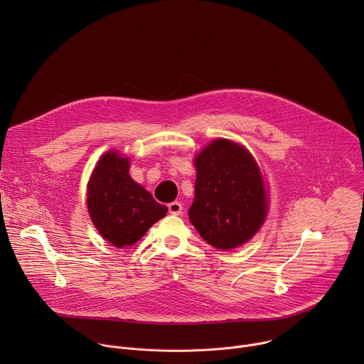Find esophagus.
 I'll list each match as a JSON object with an SVG mask.
<instances>
[{
  "mask_svg": "<svg viewBox=\"0 0 364 364\" xmlns=\"http://www.w3.org/2000/svg\"><path fill=\"white\" fill-rule=\"evenodd\" d=\"M168 212H170L171 215H174V216L181 215V212H183V204H181L180 201H173V203H170V204H168Z\"/></svg>",
  "mask_w": 364,
  "mask_h": 364,
  "instance_id": "esophagus-1",
  "label": "esophagus"
}]
</instances>
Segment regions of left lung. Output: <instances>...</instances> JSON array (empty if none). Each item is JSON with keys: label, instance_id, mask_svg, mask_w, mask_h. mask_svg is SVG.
Wrapping results in <instances>:
<instances>
[{"label": "left lung", "instance_id": "8db88e82", "mask_svg": "<svg viewBox=\"0 0 364 364\" xmlns=\"http://www.w3.org/2000/svg\"><path fill=\"white\" fill-rule=\"evenodd\" d=\"M196 170L191 225L220 250L247 242L267 218L265 187L252 155L229 139H216L197 155Z\"/></svg>", "mask_w": 364, "mask_h": 364}]
</instances>
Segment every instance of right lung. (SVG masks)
Wrapping results in <instances>:
<instances>
[{
    "mask_svg": "<svg viewBox=\"0 0 364 364\" xmlns=\"http://www.w3.org/2000/svg\"><path fill=\"white\" fill-rule=\"evenodd\" d=\"M128 170V159L107 152L87 184L90 219L102 237L117 247L134 245L168 212L129 177Z\"/></svg>",
    "mask_w": 364,
    "mask_h": 364,
    "instance_id": "right-lung-1",
    "label": "right lung"
}]
</instances>
